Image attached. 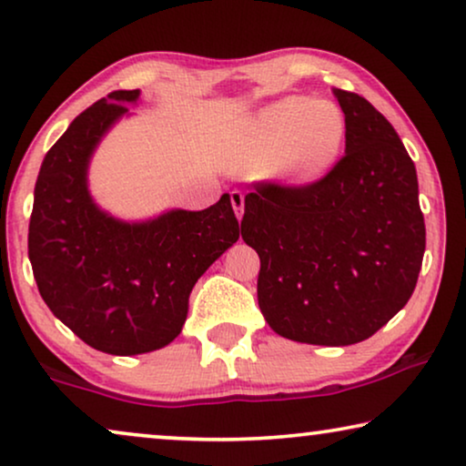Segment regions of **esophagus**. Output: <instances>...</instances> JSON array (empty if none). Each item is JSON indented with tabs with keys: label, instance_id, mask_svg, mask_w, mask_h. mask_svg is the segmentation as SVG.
<instances>
[{
	"label": "esophagus",
	"instance_id": "1",
	"mask_svg": "<svg viewBox=\"0 0 466 466\" xmlns=\"http://www.w3.org/2000/svg\"><path fill=\"white\" fill-rule=\"evenodd\" d=\"M231 206L235 209V216L241 218V216H244V195H241L239 190H233L231 193Z\"/></svg>",
	"mask_w": 466,
	"mask_h": 466
}]
</instances>
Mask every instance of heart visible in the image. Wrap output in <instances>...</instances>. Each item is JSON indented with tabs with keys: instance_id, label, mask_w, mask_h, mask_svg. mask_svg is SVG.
I'll return each instance as SVG.
<instances>
[{
	"instance_id": "b5f03b06",
	"label": "heart",
	"mask_w": 466,
	"mask_h": 466,
	"mask_svg": "<svg viewBox=\"0 0 466 466\" xmlns=\"http://www.w3.org/2000/svg\"><path fill=\"white\" fill-rule=\"evenodd\" d=\"M348 123L333 101L290 95L248 114L227 146L228 167L263 171L286 184L320 180L339 161Z\"/></svg>"
}]
</instances>
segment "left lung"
<instances>
[{"mask_svg": "<svg viewBox=\"0 0 466 466\" xmlns=\"http://www.w3.org/2000/svg\"><path fill=\"white\" fill-rule=\"evenodd\" d=\"M333 95L346 157L308 187L258 182L241 220L267 324L314 346L378 333L410 301L426 248L416 165L394 127L360 95Z\"/></svg>", "mask_w": 466, "mask_h": 466, "instance_id": "1", "label": "left lung"}]
</instances>
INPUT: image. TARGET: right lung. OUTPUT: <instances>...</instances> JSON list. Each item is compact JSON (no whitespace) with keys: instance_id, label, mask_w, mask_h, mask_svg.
Returning <instances> with one entry per match:
<instances>
[{"instance_id":"add662e5","label":"right lung","mask_w":466,"mask_h":466,"mask_svg":"<svg viewBox=\"0 0 466 466\" xmlns=\"http://www.w3.org/2000/svg\"><path fill=\"white\" fill-rule=\"evenodd\" d=\"M137 99L139 88L114 91L74 118L44 157L29 220V260L44 303L82 341L114 356L174 341L197 279L239 239L227 193L201 212L169 209L139 222L95 203L88 163Z\"/></svg>"}]
</instances>
